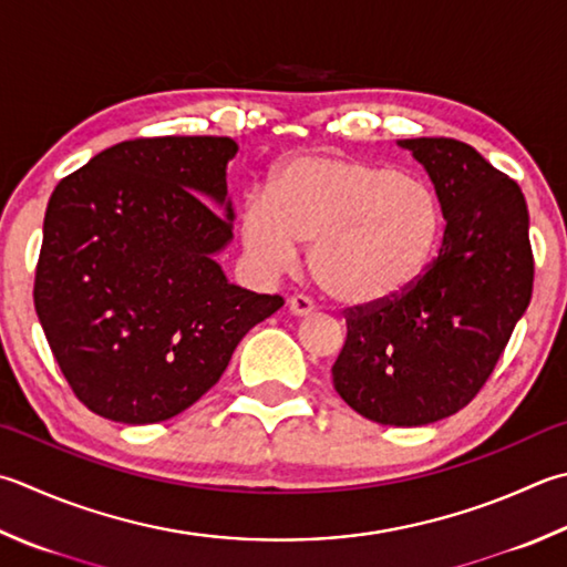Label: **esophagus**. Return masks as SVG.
<instances>
[{
  "mask_svg": "<svg viewBox=\"0 0 567 567\" xmlns=\"http://www.w3.org/2000/svg\"><path fill=\"white\" fill-rule=\"evenodd\" d=\"M288 311H291L293 316H308V313H313V301L303 293H296L288 298Z\"/></svg>",
  "mask_w": 567,
  "mask_h": 567,
  "instance_id": "34e87169",
  "label": "esophagus"
}]
</instances>
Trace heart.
<instances>
[{"mask_svg":"<svg viewBox=\"0 0 567 567\" xmlns=\"http://www.w3.org/2000/svg\"><path fill=\"white\" fill-rule=\"evenodd\" d=\"M444 234L440 195L422 177L368 159L311 155L286 163L269 195L241 209V241L266 271L311 247L320 288L343 306L394 301L430 269Z\"/></svg>","mask_w":567,"mask_h":567,"instance_id":"1","label":"heart"}]
</instances>
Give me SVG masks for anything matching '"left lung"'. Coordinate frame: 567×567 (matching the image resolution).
Listing matches in <instances>:
<instances>
[{"label":"left lung","instance_id":"obj_1","mask_svg":"<svg viewBox=\"0 0 567 567\" xmlns=\"http://www.w3.org/2000/svg\"><path fill=\"white\" fill-rule=\"evenodd\" d=\"M400 145L440 195L442 247L408 293L346 308L333 384L372 422L420 426L456 414L484 388L530 303L536 264L514 179L452 137Z\"/></svg>","mask_w":567,"mask_h":567}]
</instances>
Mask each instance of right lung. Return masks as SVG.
<instances>
[{
	"instance_id": "right-lung-1",
	"label": "right lung",
	"mask_w": 567,
	"mask_h": 567,
	"mask_svg": "<svg viewBox=\"0 0 567 567\" xmlns=\"http://www.w3.org/2000/svg\"><path fill=\"white\" fill-rule=\"evenodd\" d=\"M231 137H135L51 192L34 306L73 394L123 424L185 412L227 370L279 293L234 286L212 259L231 239ZM202 196L228 205V217Z\"/></svg>"
}]
</instances>
